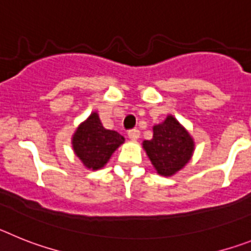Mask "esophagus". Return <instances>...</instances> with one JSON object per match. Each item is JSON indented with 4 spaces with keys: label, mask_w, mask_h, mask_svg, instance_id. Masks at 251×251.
Masks as SVG:
<instances>
[{
    "label": "esophagus",
    "mask_w": 251,
    "mask_h": 251,
    "mask_svg": "<svg viewBox=\"0 0 251 251\" xmlns=\"http://www.w3.org/2000/svg\"><path fill=\"white\" fill-rule=\"evenodd\" d=\"M127 135L131 140H138L140 138V131H139L138 128H131V130H128Z\"/></svg>",
    "instance_id": "34e87169"
}]
</instances>
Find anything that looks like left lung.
I'll list each match as a JSON object with an SVG mask.
<instances>
[{"label": "left lung", "mask_w": 251, "mask_h": 251, "mask_svg": "<svg viewBox=\"0 0 251 251\" xmlns=\"http://www.w3.org/2000/svg\"><path fill=\"white\" fill-rule=\"evenodd\" d=\"M152 139L143 147L159 174L169 177L182 169L192 156L195 144L188 132L173 116L152 127Z\"/></svg>", "instance_id": "left-lung-1"}]
</instances>
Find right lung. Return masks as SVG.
I'll return each instance as SVG.
<instances>
[{"label":"right lung","mask_w":251,"mask_h":251,"mask_svg":"<svg viewBox=\"0 0 251 251\" xmlns=\"http://www.w3.org/2000/svg\"><path fill=\"white\" fill-rule=\"evenodd\" d=\"M125 141L123 135L102 126L99 115L93 112L80 124L73 135V149L89 169H100L108 162L112 152Z\"/></svg>","instance_id":"obj_1"}]
</instances>
